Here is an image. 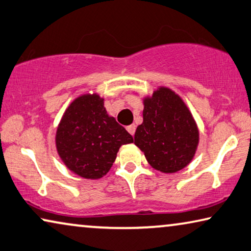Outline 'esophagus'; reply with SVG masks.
I'll return each mask as SVG.
<instances>
[{"label": "esophagus", "instance_id": "obj_1", "mask_svg": "<svg viewBox=\"0 0 251 251\" xmlns=\"http://www.w3.org/2000/svg\"><path fill=\"white\" fill-rule=\"evenodd\" d=\"M126 129L128 130V133H129V134L134 135V134H135V130H136V125H135V124H132V125L127 126V127H126Z\"/></svg>", "mask_w": 251, "mask_h": 251}]
</instances>
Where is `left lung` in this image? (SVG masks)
I'll return each mask as SVG.
<instances>
[{"instance_id":"obj_1","label":"left lung","mask_w":251,"mask_h":251,"mask_svg":"<svg viewBox=\"0 0 251 251\" xmlns=\"http://www.w3.org/2000/svg\"><path fill=\"white\" fill-rule=\"evenodd\" d=\"M135 145L150 165L174 173L192 160L199 143L196 122L182 99L162 87L144 100L143 123L135 132Z\"/></svg>"}]
</instances>
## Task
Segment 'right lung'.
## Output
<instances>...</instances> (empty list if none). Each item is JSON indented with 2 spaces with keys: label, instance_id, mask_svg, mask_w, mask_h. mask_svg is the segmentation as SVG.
Listing matches in <instances>:
<instances>
[{
  "label": "right lung",
  "instance_id": "right-lung-1",
  "mask_svg": "<svg viewBox=\"0 0 251 251\" xmlns=\"http://www.w3.org/2000/svg\"><path fill=\"white\" fill-rule=\"evenodd\" d=\"M133 142L132 135L107 115L104 99L96 94L71 102L55 135L58 153L67 168L94 180L110 170L119 147Z\"/></svg>",
  "mask_w": 251,
  "mask_h": 251
}]
</instances>
